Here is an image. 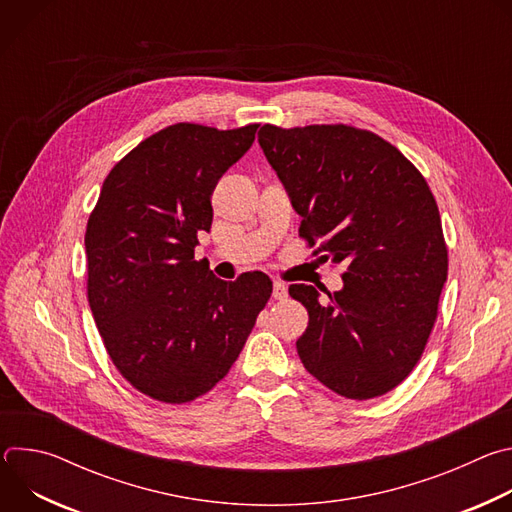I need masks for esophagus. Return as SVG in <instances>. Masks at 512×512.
I'll return each mask as SVG.
<instances>
[{"instance_id": "1", "label": "esophagus", "mask_w": 512, "mask_h": 512, "mask_svg": "<svg viewBox=\"0 0 512 512\" xmlns=\"http://www.w3.org/2000/svg\"><path fill=\"white\" fill-rule=\"evenodd\" d=\"M287 298V285L283 281H273V300H285Z\"/></svg>"}]
</instances>
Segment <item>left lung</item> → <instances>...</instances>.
I'll return each instance as SVG.
<instances>
[{"mask_svg": "<svg viewBox=\"0 0 512 512\" xmlns=\"http://www.w3.org/2000/svg\"><path fill=\"white\" fill-rule=\"evenodd\" d=\"M259 145L302 216L300 237L344 263V287L289 285L310 322L306 371L346 399L403 383L421 358L448 277V247L421 172L389 141L352 125H263Z\"/></svg>", "mask_w": 512, "mask_h": 512, "instance_id": "left-lung-1", "label": "left lung"}]
</instances>
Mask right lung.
I'll return each instance as SVG.
<instances>
[{
	"label": "right lung",
	"instance_id": "obj_1",
	"mask_svg": "<svg viewBox=\"0 0 512 512\" xmlns=\"http://www.w3.org/2000/svg\"><path fill=\"white\" fill-rule=\"evenodd\" d=\"M259 123H176L143 139L103 182L87 233V298L107 354L139 393L188 403L225 379L271 298L261 271L223 281L194 259L210 196Z\"/></svg>",
	"mask_w": 512,
	"mask_h": 512
}]
</instances>
